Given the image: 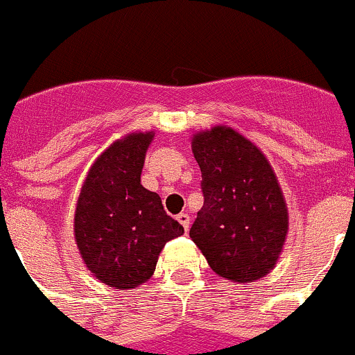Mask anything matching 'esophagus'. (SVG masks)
I'll return each mask as SVG.
<instances>
[{"label": "esophagus", "instance_id": "esophagus-1", "mask_svg": "<svg viewBox=\"0 0 355 355\" xmlns=\"http://www.w3.org/2000/svg\"><path fill=\"white\" fill-rule=\"evenodd\" d=\"M178 221L183 225L184 232H188V228H190V214H187V212H181V214H178Z\"/></svg>", "mask_w": 355, "mask_h": 355}]
</instances>
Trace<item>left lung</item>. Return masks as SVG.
<instances>
[{
	"label": "left lung",
	"instance_id": "8db88e82",
	"mask_svg": "<svg viewBox=\"0 0 355 355\" xmlns=\"http://www.w3.org/2000/svg\"><path fill=\"white\" fill-rule=\"evenodd\" d=\"M191 151L204 193L191 241L219 277L258 281L275 266L289 226L272 165L254 143L225 125L195 134Z\"/></svg>",
	"mask_w": 355,
	"mask_h": 355
}]
</instances>
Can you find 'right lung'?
Here are the masks:
<instances>
[{
  "mask_svg": "<svg viewBox=\"0 0 355 355\" xmlns=\"http://www.w3.org/2000/svg\"><path fill=\"white\" fill-rule=\"evenodd\" d=\"M153 132H132L90 167L74 212V241L87 268L114 289H132L155 272L162 249L184 228L141 184Z\"/></svg>",
  "mask_w": 355,
  "mask_h": 355,
  "instance_id": "add662e5",
  "label": "right lung"
}]
</instances>
